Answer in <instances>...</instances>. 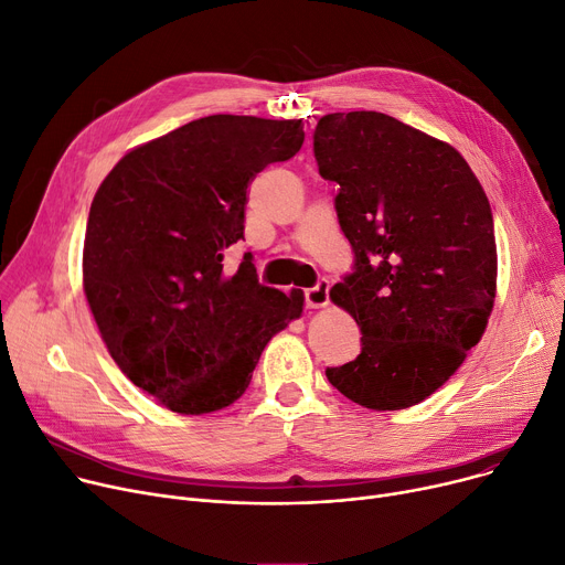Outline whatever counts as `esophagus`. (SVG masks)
I'll use <instances>...</instances> for the list:
<instances>
[{
  "label": "esophagus",
  "instance_id": "esophagus-1",
  "mask_svg": "<svg viewBox=\"0 0 565 565\" xmlns=\"http://www.w3.org/2000/svg\"><path fill=\"white\" fill-rule=\"evenodd\" d=\"M328 289H330V285L326 280L306 289V306L308 308H326L328 306Z\"/></svg>",
  "mask_w": 565,
  "mask_h": 565
}]
</instances>
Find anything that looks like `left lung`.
I'll list each match as a JSON object with an SVG mask.
<instances>
[{
  "mask_svg": "<svg viewBox=\"0 0 565 565\" xmlns=\"http://www.w3.org/2000/svg\"><path fill=\"white\" fill-rule=\"evenodd\" d=\"M321 178L355 271L330 289L362 333L326 376L347 399L404 411L443 387L479 344L497 294L488 195L449 143L379 111L328 114L315 129Z\"/></svg>",
  "mask_w": 565,
  "mask_h": 565,
  "instance_id": "left-lung-1",
  "label": "left lung"
}]
</instances>
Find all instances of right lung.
Returning <instances> with one entry per match:
<instances>
[{
  "instance_id": "add662e5",
  "label": "right lung",
  "mask_w": 565,
  "mask_h": 565,
  "mask_svg": "<svg viewBox=\"0 0 565 565\" xmlns=\"http://www.w3.org/2000/svg\"><path fill=\"white\" fill-rule=\"evenodd\" d=\"M303 139V120L216 114L131 148L95 191L88 308L120 372L173 413L235 404L264 347L303 315V291L259 285L250 253L223 269L250 180Z\"/></svg>"
}]
</instances>
